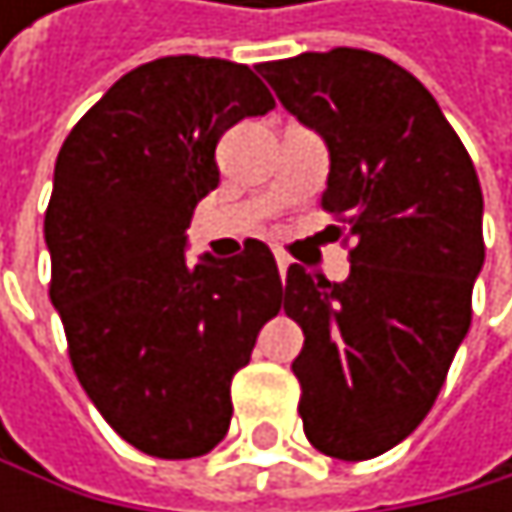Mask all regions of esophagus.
<instances>
[{
	"mask_svg": "<svg viewBox=\"0 0 512 512\" xmlns=\"http://www.w3.org/2000/svg\"><path fill=\"white\" fill-rule=\"evenodd\" d=\"M276 264H279V273H282V279H285V273H288V267H291V258H288V254H282V251H276Z\"/></svg>",
	"mask_w": 512,
	"mask_h": 512,
	"instance_id": "esophagus-1",
	"label": "esophagus"
}]
</instances>
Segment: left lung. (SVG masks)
Wrapping results in <instances>:
<instances>
[{
	"label": "left lung",
	"mask_w": 512,
	"mask_h": 512,
	"mask_svg": "<svg viewBox=\"0 0 512 512\" xmlns=\"http://www.w3.org/2000/svg\"><path fill=\"white\" fill-rule=\"evenodd\" d=\"M331 156L322 208L350 227V276L291 264L285 313L304 328L291 362L301 421L328 458L368 461L433 408L473 319L485 261L482 190L433 94L362 48L258 64Z\"/></svg>",
	"instance_id": "1"
}]
</instances>
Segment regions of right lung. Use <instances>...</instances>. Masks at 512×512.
I'll use <instances>...</instances> for the list:
<instances>
[{"label": "right lung", "instance_id": "add662e5", "mask_svg": "<svg viewBox=\"0 0 512 512\" xmlns=\"http://www.w3.org/2000/svg\"><path fill=\"white\" fill-rule=\"evenodd\" d=\"M273 107L245 64L159 57L125 73L57 153L48 294L82 390L144 455L199 458L227 436L233 375L282 307L264 242L221 264L184 258L193 208L221 181V134Z\"/></svg>", "mask_w": 512, "mask_h": 512}]
</instances>
